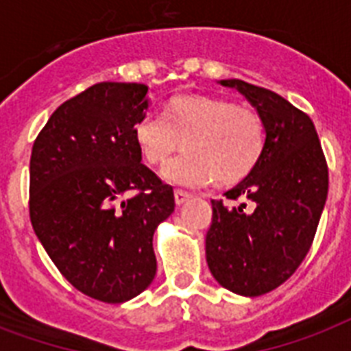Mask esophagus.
<instances>
[{
    "label": "esophagus",
    "instance_id": "1",
    "mask_svg": "<svg viewBox=\"0 0 351 351\" xmlns=\"http://www.w3.org/2000/svg\"><path fill=\"white\" fill-rule=\"evenodd\" d=\"M189 197H191L189 193L182 191V189H175V202H176V206H182V204L186 202V200H189Z\"/></svg>",
    "mask_w": 351,
    "mask_h": 351
}]
</instances>
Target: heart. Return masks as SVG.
<instances>
[{
    "mask_svg": "<svg viewBox=\"0 0 351 351\" xmlns=\"http://www.w3.org/2000/svg\"><path fill=\"white\" fill-rule=\"evenodd\" d=\"M134 142L143 160L164 164L176 149L164 178L180 186H234L253 173L266 149V123L247 106L211 95H176L164 114L149 111L134 123Z\"/></svg>",
    "mask_w": 351,
    "mask_h": 351,
    "instance_id": "heart-1",
    "label": "heart"
}]
</instances>
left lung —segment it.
Instances as JSON below:
<instances>
[{
    "label": "left lung",
    "instance_id": "1",
    "mask_svg": "<svg viewBox=\"0 0 351 351\" xmlns=\"http://www.w3.org/2000/svg\"><path fill=\"white\" fill-rule=\"evenodd\" d=\"M266 123V149L250 176L211 200L206 258L220 286L258 297L284 284L304 261L328 197V164L311 118L286 98L242 80H222ZM245 202L252 206L247 208Z\"/></svg>",
    "mask_w": 351,
    "mask_h": 351
}]
</instances>
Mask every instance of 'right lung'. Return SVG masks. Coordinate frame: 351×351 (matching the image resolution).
Segmentation results:
<instances>
[{
    "mask_svg": "<svg viewBox=\"0 0 351 351\" xmlns=\"http://www.w3.org/2000/svg\"><path fill=\"white\" fill-rule=\"evenodd\" d=\"M145 95L143 84L90 85L52 112L30 154L34 233L74 288L111 304L153 282L154 230L175 211L134 142Z\"/></svg>",
    "mask_w": 351,
    "mask_h": 351,
    "instance_id": "obj_1",
    "label": "right lung"
}]
</instances>
